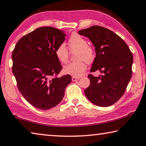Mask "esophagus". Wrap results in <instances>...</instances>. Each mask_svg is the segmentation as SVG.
Returning <instances> with one entry per match:
<instances>
[{
    "instance_id": "esophagus-1",
    "label": "esophagus",
    "mask_w": 146,
    "mask_h": 146,
    "mask_svg": "<svg viewBox=\"0 0 146 146\" xmlns=\"http://www.w3.org/2000/svg\"><path fill=\"white\" fill-rule=\"evenodd\" d=\"M80 78H78V77H73L72 78V81H78L79 80H80Z\"/></svg>"
}]
</instances>
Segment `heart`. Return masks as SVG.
<instances>
[{"label":"heart","mask_w":146,"mask_h":146,"mask_svg":"<svg viewBox=\"0 0 146 146\" xmlns=\"http://www.w3.org/2000/svg\"><path fill=\"white\" fill-rule=\"evenodd\" d=\"M70 49H78L76 58L79 60L74 62L69 63L63 67V71L65 74L80 77L86 70L85 61L90 63L94 60V53L90 47L88 46L87 42L81 36L74 34L68 41ZM56 58L61 63H65L68 60V52L64 44L59 45L54 51Z\"/></svg>","instance_id":"b5f03b06"}]
</instances>
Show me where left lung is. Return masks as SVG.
Wrapping results in <instances>:
<instances>
[{
  "label": "left lung",
  "mask_w": 146,
  "mask_h": 146,
  "mask_svg": "<svg viewBox=\"0 0 146 146\" xmlns=\"http://www.w3.org/2000/svg\"><path fill=\"white\" fill-rule=\"evenodd\" d=\"M78 34L87 37L95 47L90 72L103 73L98 77L88 75L90 84L85 96L97 106H111L123 96L131 80L132 53L121 37L105 27L95 25L79 31Z\"/></svg>",
  "instance_id": "obj_1"
}]
</instances>
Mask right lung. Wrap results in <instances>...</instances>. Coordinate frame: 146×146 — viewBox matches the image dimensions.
Listing matches in <instances>:
<instances>
[{
  "mask_svg": "<svg viewBox=\"0 0 146 146\" xmlns=\"http://www.w3.org/2000/svg\"><path fill=\"white\" fill-rule=\"evenodd\" d=\"M65 31L51 27L36 29L20 38L13 51V73L28 103L48 110L62 100L72 81L69 74L57 78L62 66L54 51L65 40Z\"/></svg>",
  "mask_w": 146,
  "mask_h": 146,
  "instance_id": "right-lung-1",
  "label": "right lung"
}]
</instances>
